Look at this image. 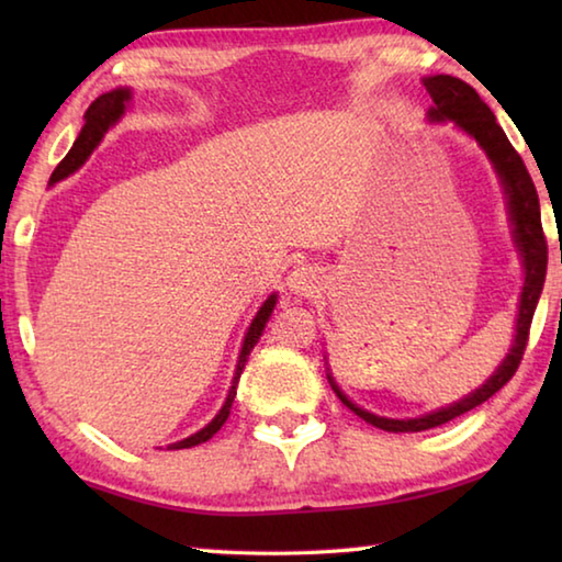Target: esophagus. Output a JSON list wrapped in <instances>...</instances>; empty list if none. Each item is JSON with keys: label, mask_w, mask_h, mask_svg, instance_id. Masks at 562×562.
<instances>
[{"label": "esophagus", "mask_w": 562, "mask_h": 562, "mask_svg": "<svg viewBox=\"0 0 562 562\" xmlns=\"http://www.w3.org/2000/svg\"><path fill=\"white\" fill-rule=\"evenodd\" d=\"M288 288L300 294V297H315L319 292V272L310 265H302V268H294L288 278Z\"/></svg>", "instance_id": "1"}]
</instances>
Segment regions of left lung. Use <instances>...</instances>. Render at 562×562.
I'll list each match as a JSON object with an SVG mask.
<instances>
[{"label": "left lung", "mask_w": 562, "mask_h": 562, "mask_svg": "<svg viewBox=\"0 0 562 562\" xmlns=\"http://www.w3.org/2000/svg\"><path fill=\"white\" fill-rule=\"evenodd\" d=\"M424 87L434 101V106L429 109V121L434 123L453 121L456 126L469 133L471 138H475V144L486 150L488 160L493 164V168H496L503 193H506L508 215L513 225V240H516V247L520 252L522 270H526V282H522L516 339H513L510 351L506 355V359L501 361L496 372L486 379V384L475 389V392H471L469 396H463L461 402L443 406L439 412L424 414L418 418H386V416H376L372 412H367V408H361L357 404H351L345 396V392L337 386L335 376L327 374L331 389H335L337 396L341 398V404H347L351 412H355L359 418H364L367 424H372L376 429H384V431H394V434L426 431V429H434V426H441L446 422H451V418L471 412L475 406H481L483 402H488L498 389H503L510 382V376L516 374V369L522 359V351H526V345H528L532 312H536L540 292H543L546 268H548V243H546L543 223H540V203H538L536 186H532L528 168L518 156V150L510 146L508 136L496 123L493 111L481 101L479 93H475L469 83L456 79V76H446V74L429 76V79H424Z\"/></svg>", "instance_id": "left-lung-1"}]
</instances>
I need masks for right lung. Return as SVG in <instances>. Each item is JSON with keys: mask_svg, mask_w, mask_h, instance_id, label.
Instances as JSON below:
<instances>
[{"mask_svg": "<svg viewBox=\"0 0 562 562\" xmlns=\"http://www.w3.org/2000/svg\"><path fill=\"white\" fill-rule=\"evenodd\" d=\"M128 101H131V89H113L109 93H101V97L91 103L89 111H87V116H83V119H87V123H83L79 138L74 140V148L69 150V154H66V158L61 160V164L56 166V170H54L52 178H49V186L59 183V180H64L66 176H71L76 168L83 166V160L91 156V150L101 144L103 133H106L113 126V123H116L123 116V111H126ZM274 304H278V294H270V297L262 302V307L258 310V315H255L250 329H247V335L243 339L240 357H237L233 386H231V392H227V396H225V404H223L221 412L215 414V418L205 426V429H201V431L193 434V436H188V439H183V441L170 443L168 446L170 451L190 449V446H198V443H203L207 439H213V436L221 431V426L227 422V416H231V408H233L235 394H237V382H240L245 361L250 359V351L255 349V345H258L262 329H265V325H268V319L272 315Z\"/></svg>", "mask_w": 562, "mask_h": 562, "instance_id": "add662e5", "label": "right lung"}]
</instances>
